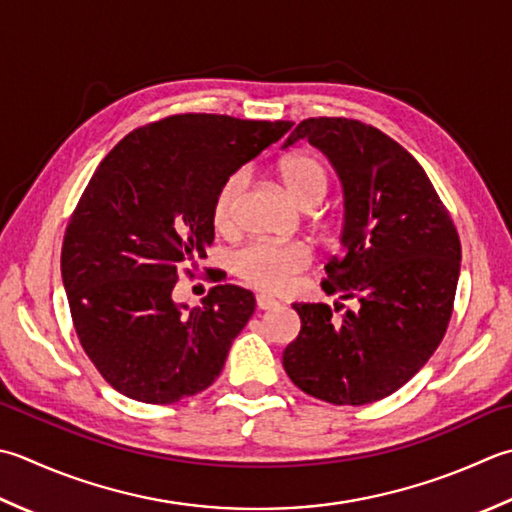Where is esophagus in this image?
<instances>
[{
  "label": "esophagus",
  "instance_id": "obj_1",
  "mask_svg": "<svg viewBox=\"0 0 512 512\" xmlns=\"http://www.w3.org/2000/svg\"><path fill=\"white\" fill-rule=\"evenodd\" d=\"M277 306H279V302L270 295H257V308L259 310H270V308H277Z\"/></svg>",
  "mask_w": 512,
  "mask_h": 512
}]
</instances>
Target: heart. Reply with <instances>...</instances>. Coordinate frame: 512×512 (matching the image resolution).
I'll return each instance as SVG.
<instances>
[{
  "label": "heart",
  "mask_w": 512,
  "mask_h": 512,
  "mask_svg": "<svg viewBox=\"0 0 512 512\" xmlns=\"http://www.w3.org/2000/svg\"><path fill=\"white\" fill-rule=\"evenodd\" d=\"M279 177L288 195L302 208H315L328 193L330 175L322 157L313 153H295L279 164ZM248 175L235 170L219 184L213 199V224L217 230H233L237 224ZM310 264V250L299 242H255L233 257L235 273L246 284L270 293H282L293 279Z\"/></svg>",
  "instance_id": "1"
}]
</instances>
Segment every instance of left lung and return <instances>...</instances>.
Instances as JSON below:
<instances>
[{
	"instance_id": "1",
	"label": "left lung",
	"mask_w": 512,
	"mask_h": 512,
	"mask_svg": "<svg viewBox=\"0 0 512 512\" xmlns=\"http://www.w3.org/2000/svg\"><path fill=\"white\" fill-rule=\"evenodd\" d=\"M308 139L344 186L342 255L326 264V295L344 304H293L302 330L284 350L297 388L335 406H362L402 388L446 335L462 244L417 159L375 126L310 117L284 148Z\"/></svg>"
}]
</instances>
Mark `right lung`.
<instances>
[{"label": "right lung", "mask_w": 512, "mask_h": 512, "mask_svg": "<svg viewBox=\"0 0 512 512\" xmlns=\"http://www.w3.org/2000/svg\"><path fill=\"white\" fill-rule=\"evenodd\" d=\"M290 128L173 115L135 128L97 166L66 228L62 279L79 344L117 393L175 404L222 373L255 295L219 284L188 308L173 288L213 244L219 184Z\"/></svg>", "instance_id": "right-lung-1"}]
</instances>
